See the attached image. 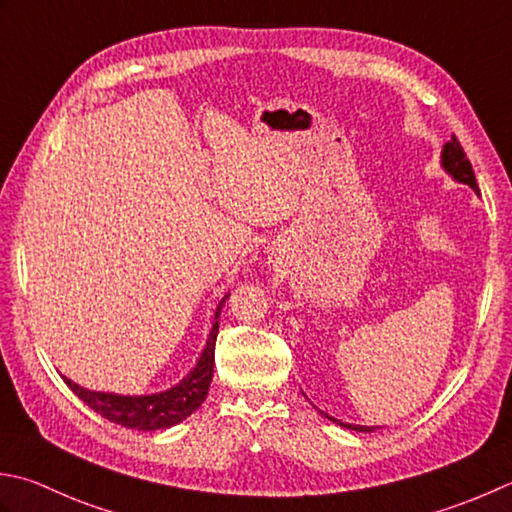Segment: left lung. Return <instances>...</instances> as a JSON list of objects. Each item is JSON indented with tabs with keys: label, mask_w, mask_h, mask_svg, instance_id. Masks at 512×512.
I'll return each instance as SVG.
<instances>
[{
	"label": "left lung",
	"mask_w": 512,
	"mask_h": 512,
	"mask_svg": "<svg viewBox=\"0 0 512 512\" xmlns=\"http://www.w3.org/2000/svg\"><path fill=\"white\" fill-rule=\"evenodd\" d=\"M442 168L446 170V173L455 179V182L459 184H466L473 190H477V182H475V173H473V166H470L468 157L464 153V148L459 146L457 137L453 135L450 137V142L444 144L442 148ZM326 419H330V422H335L339 426H344L348 430H357V433H373V430H377L379 426H359V424H348V422H342V419H335L330 417L328 413H324V410H319Z\"/></svg>",
	"instance_id": "obj_1"
}]
</instances>
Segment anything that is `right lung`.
<instances>
[{"mask_svg":"<svg viewBox=\"0 0 512 512\" xmlns=\"http://www.w3.org/2000/svg\"><path fill=\"white\" fill-rule=\"evenodd\" d=\"M226 299L228 295H224L222 302L217 304L213 328H210L202 355L197 357V364L175 386L150 395H117L102 393V390H88L64 375L62 379L88 408H93L95 413L108 419V422H115L119 426L135 430H162L184 422L186 417L193 415L202 406L208 395L210 382H213L215 339L219 333V315H222V306L226 304Z\"/></svg>","mask_w":512,"mask_h":512,"instance_id":"right-lung-1","label":"right lung"}]
</instances>
